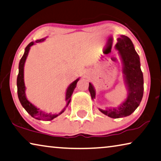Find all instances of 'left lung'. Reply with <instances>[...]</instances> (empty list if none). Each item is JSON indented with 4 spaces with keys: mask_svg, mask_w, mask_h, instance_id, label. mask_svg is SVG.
<instances>
[{
    "mask_svg": "<svg viewBox=\"0 0 161 161\" xmlns=\"http://www.w3.org/2000/svg\"><path fill=\"white\" fill-rule=\"evenodd\" d=\"M115 48L118 50L122 63L124 81L127 90L125 100L117 108L99 110L111 118H120L130 115L139 106L143 96V75L140 69V57L132 41L126 36L121 35L117 39ZM92 99L95 98L96 92L93 85H89Z\"/></svg>",
    "mask_w": 161,
    "mask_h": 161,
    "instance_id": "obj_1",
    "label": "left lung"
}]
</instances>
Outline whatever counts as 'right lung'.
I'll list each match as a JSON object with an SVG mask.
<instances>
[{"instance_id": "1", "label": "right lung", "mask_w": 161, "mask_h": 161, "mask_svg": "<svg viewBox=\"0 0 161 161\" xmlns=\"http://www.w3.org/2000/svg\"><path fill=\"white\" fill-rule=\"evenodd\" d=\"M46 39H42L36 41V42H44ZM35 44L34 42H31L30 44L27 46L25 48V52L24 55H23L22 58H21L19 62V75L17 76V92H18V97H19V101L21 103V105L23 106L28 113H29L31 116L34 117V118L37 119H40V120H46L49 121L52 119H54L55 117L60 115L64 112L65 109L67 108L69 104L71 102V97L72 94L74 90L76 87V85L77 84V81L80 80V78L76 79L75 81H74L72 83H71L69 86H68L67 92H66V97H65V101H67V104H66L65 108H64L58 114H52V113H47L45 112L42 111V109L37 108L36 107L34 106V104H31L30 102L28 100L25 96V86L24 84V64L26 60V58L29 54L30 48L31 46Z\"/></svg>"}]
</instances>
